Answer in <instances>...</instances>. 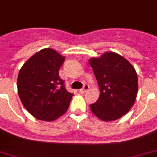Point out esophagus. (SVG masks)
Wrapping results in <instances>:
<instances>
[{
    "label": "esophagus",
    "instance_id": "esophagus-1",
    "mask_svg": "<svg viewBox=\"0 0 157 157\" xmlns=\"http://www.w3.org/2000/svg\"><path fill=\"white\" fill-rule=\"evenodd\" d=\"M89 90H90V86H89L88 85H84L83 88L81 89L79 91H80L81 93H85V92H86V91Z\"/></svg>",
    "mask_w": 157,
    "mask_h": 157
}]
</instances>
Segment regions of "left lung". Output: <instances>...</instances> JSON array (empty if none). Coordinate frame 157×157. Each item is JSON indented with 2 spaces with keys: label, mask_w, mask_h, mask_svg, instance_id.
I'll list each match as a JSON object with an SVG mask.
<instances>
[{
  "label": "left lung",
  "mask_w": 157,
  "mask_h": 157,
  "mask_svg": "<svg viewBox=\"0 0 157 157\" xmlns=\"http://www.w3.org/2000/svg\"><path fill=\"white\" fill-rule=\"evenodd\" d=\"M100 89V95L90 109L104 121L124 116L133 107L138 94V76L127 59L114 52L89 60Z\"/></svg>",
  "instance_id": "obj_1"
}]
</instances>
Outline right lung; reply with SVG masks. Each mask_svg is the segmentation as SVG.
Returning <instances> with one entry per match:
<instances>
[{"mask_svg":"<svg viewBox=\"0 0 157 157\" xmlns=\"http://www.w3.org/2000/svg\"><path fill=\"white\" fill-rule=\"evenodd\" d=\"M65 58L46 48L31 57L18 72L20 100L36 119L53 121L66 112L73 94L67 91L59 71Z\"/></svg>","mask_w":157,"mask_h":157,"instance_id":"1","label":"right lung"}]
</instances>
